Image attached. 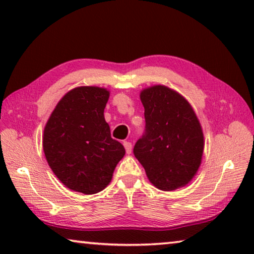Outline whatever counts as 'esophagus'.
Returning <instances> with one entry per match:
<instances>
[{
    "mask_svg": "<svg viewBox=\"0 0 254 254\" xmlns=\"http://www.w3.org/2000/svg\"><path fill=\"white\" fill-rule=\"evenodd\" d=\"M124 148H126V151L127 154H130L132 152V143L128 142V141H124L123 142Z\"/></svg>",
    "mask_w": 254,
    "mask_h": 254,
    "instance_id": "34e87169",
    "label": "esophagus"
}]
</instances>
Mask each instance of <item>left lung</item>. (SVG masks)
I'll use <instances>...</instances> for the list:
<instances>
[{"instance_id": "obj_1", "label": "left lung", "mask_w": 254, "mask_h": 254, "mask_svg": "<svg viewBox=\"0 0 254 254\" xmlns=\"http://www.w3.org/2000/svg\"><path fill=\"white\" fill-rule=\"evenodd\" d=\"M145 133L133 149L154 187L171 191L195 177L204 152V134L191 105L165 85L140 93Z\"/></svg>"}]
</instances>
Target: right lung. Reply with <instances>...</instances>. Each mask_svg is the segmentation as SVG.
I'll return each mask as SVG.
<instances>
[{
    "instance_id": "right-lung-1",
    "label": "right lung",
    "mask_w": 254,
    "mask_h": 254,
    "mask_svg": "<svg viewBox=\"0 0 254 254\" xmlns=\"http://www.w3.org/2000/svg\"><path fill=\"white\" fill-rule=\"evenodd\" d=\"M109 97L110 91L97 86L71 89L56 105L44 130L42 147L53 173L67 188L85 195L103 190L126 154L104 119Z\"/></svg>"
}]
</instances>
